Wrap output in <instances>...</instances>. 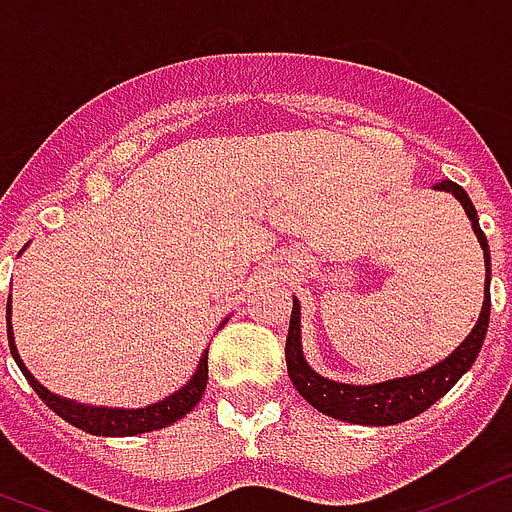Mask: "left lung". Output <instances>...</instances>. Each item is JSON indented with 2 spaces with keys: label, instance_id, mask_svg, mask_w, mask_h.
Returning <instances> with one entry per match:
<instances>
[{
  "label": "left lung",
  "instance_id": "1",
  "mask_svg": "<svg viewBox=\"0 0 512 512\" xmlns=\"http://www.w3.org/2000/svg\"><path fill=\"white\" fill-rule=\"evenodd\" d=\"M435 190L451 193L464 206L466 216L471 221V229H474L479 244H482L484 265H487V286H490V247H487L484 231L479 229L477 208H474L471 198L466 195V190L456 185V182H435ZM487 327H490V288L484 293L482 314H479L474 330L466 335V340L448 355L446 361L435 363L433 368L415 373V376H404V379L353 386L324 379L317 371H311V366L304 358V350H301V304L293 299L291 324H288L286 337L288 376H291L293 386H296L301 397L311 407H317L322 415L355 422V425H397V422L410 420V417L425 412L430 404H435L446 391L453 389V384L469 371L471 363L477 361L484 335H487Z\"/></svg>",
  "mask_w": 512,
  "mask_h": 512
}]
</instances>
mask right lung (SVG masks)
Segmentation results:
<instances>
[{"label": "right lung", "mask_w": 512, "mask_h": 512, "mask_svg": "<svg viewBox=\"0 0 512 512\" xmlns=\"http://www.w3.org/2000/svg\"><path fill=\"white\" fill-rule=\"evenodd\" d=\"M7 340H10V353L15 358V363L20 366L22 376L28 379V384L33 386L35 394L43 399V402L51 407L59 417H64L69 425L84 430V433L92 435H105V438H121V435H139V433H151V430L167 428L172 422H177L180 417L188 415L195 404L201 402L203 391L208 384V350L201 355V363H198V371L193 373V379L188 384L177 389L175 394L164 397L162 402H154L149 407H141V410H118V407H90V404H79L74 399L59 397L48 391L41 381L35 379L33 373L25 368L20 353H17L15 335H12V322H10V304H7Z\"/></svg>", "instance_id": "right-lung-1"}]
</instances>
